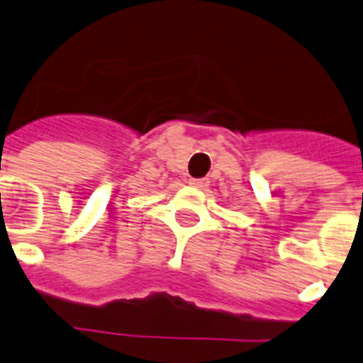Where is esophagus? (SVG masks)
I'll return each instance as SVG.
<instances>
[{"mask_svg":"<svg viewBox=\"0 0 363 363\" xmlns=\"http://www.w3.org/2000/svg\"><path fill=\"white\" fill-rule=\"evenodd\" d=\"M191 185H195V187H206V179H196V178H191L189 179Z\"/></svg>","mask_w":363,"mask_h":363,"instance_id":"34e87169","label":"esophagus"}]
</instances>
